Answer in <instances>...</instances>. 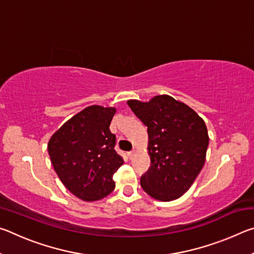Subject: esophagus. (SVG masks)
Returning a JSON list of instances; mask_svg holds the SVG:
<instances>
[{
	"label": "esophagus",
	"mask_w": 254,
	"mask_h": 254,
	"mask_svg": "<svg viewBox=\"0 0 254 254\" xmlns=\"http://www.w3.org/2000/svg\"><path fill=\"white\" fill-rule=\"evenodd\" d=\"M135 156V152L134 151H130V152H127V157L130 158V159H132L133 157Z\"/></svg>",
	"instance_id": "esophagus-1"
}]
</instances>
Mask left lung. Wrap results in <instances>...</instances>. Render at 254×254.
Returning a JSON list of instances; mask_svg holds the SVG:
<instances>
[{
	"label": "left lung",
	"instance_id": "8db88e82",
	"mask_svg": "<svg viewBox=\"0 0 254 254\" xmlns=\"http://www.w3.org/2000/svg\"><path fill=\"white\" fill-rule=\"evenodd\" d=\"M127 105L148 127L151 166L141 177V187L154 199L179 198L205 163L209 137L204 120L169 95L154 96L149 102L130 100Z\"/></svg>",
	"mask_w": 254,
	"mask_h": 254
}]
</instances>
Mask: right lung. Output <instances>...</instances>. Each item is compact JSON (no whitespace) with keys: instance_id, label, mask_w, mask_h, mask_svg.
<instances>
[{"instance_id":"1","label":"right lung","mask_w":254,"mask_h":254,"mask_svg":"<svg viewBox=\"0 0 254 254\" xmlns=\"http://www.w3.org/2000/svg\"><path fill=\"white\" fill-rule=\"evenodd\" d=\"M115 112V107H86L63 124L48 142L59 179L85 201L109 195L115 187L113 175L123 165L122 157L114 150L117 137L110 131Z\"/></svg>"}]
</instances>
